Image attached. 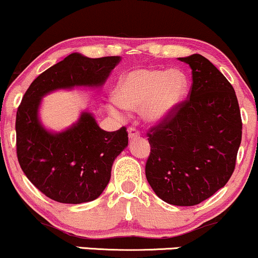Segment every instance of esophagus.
<instances>
[{
    "label": "esophagus",
    "instance_id": "obj_1",
    "mask_svg": "<svg viewBox=\"0 0 258 258\" xmlns=\"http://www.w3.org/2000/svg\"><path fill=\"white\" fill-rule=\"evenodd\" d=\"M128 135H129V139H136L140 136V133H139L138 130H136V128H134V126H129Z\"/></svg>",
    "mask_w": 258,
    "mask_h": 258
}]
</instances>
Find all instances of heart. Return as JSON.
<instances>
[{
    "mask_svg": "<svg viewBox=\"0 0 258 258\" xmlns=\"http://www.w3.org/2000/svg\"><path fill=\"white\" fill-rule=\"evenodd\" d=\"M186 89V77L177 70L136 69L118 82L116 100L108 102L107 110L112 116L123 117L124 108H141L147 122L158 123L176 110Z\"/></svg>",
    "mask_w": 258,
    "mask_h": 258,
    "instance_id": "heart-1",
    "label": "heart"
}]
</instances>
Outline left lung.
Instances as JSON below:
<instances>
[{"instance_id": "left-lung-1", "label": "left lung", "mask_w": 258, "mask_h": 258, "mask_svg": "<svg viewBox=\"0 0 258 258\" xmlns=\"http://www.w3.org/2000/svg\"><path fill=\"white\" fill-rule=\"evenodd\" d=\"M178 60L192 69L188 99L147 133L151 153L145 171L162 201L193 207L231 178L243 123L232 84L207 57Z\"/></svg>"}]
</instances>
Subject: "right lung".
I'll list each match as a JSON object with an SVG mask.
<instances>
[{"label":"right lung","mask_w":258,"mask_h":258,"mask_svg":"<svg viewBox=\"0 0 258 258\" xmlns=\"http://www.w3.org/2000/svg\"><path fill=\"white\" fill-rule=\"evenodd\" d=\"M120 56L90 59L72 53L32 82L17 111V156L24 174L53 201L63 204L92 202L104 192L114 159L128 146L125 126L105 132L90 112L63 132L42 125V98L57 89L101 87Z\"/></svg>","instance_id":"right-lung-1"}]
</instances>
